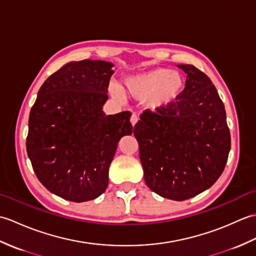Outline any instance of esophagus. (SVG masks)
Listing matches in <instances>:
<instances>
[{"mask_svg":"<svg viewBox=\"0 0 256 256\" xmlns=\"http://www.w3.org/2000/svg\"><path fill=\"white\" fill-rule=\"evenodd\" d=\"M138 114H135V113H133V116H131V123H132V125L134 126L135 124L138 123Z\"/></svg>","mask_w":256,"mask_h":256,"instance_id":"obj_1","label":"esophagus"}]
</instances>
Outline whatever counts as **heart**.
Returning <instances> with one entry per match:
<instances>
[{"mask_svg":"<svg viewBox=\"0 0 256 256\" xmlns=\"http://www.w3.org/2000/svg\"><path fill=\"white\" fill-rule=\"evenodd\" d=\"M126 86L135 96L140 99L150 96L152 106H162L170 104L180 94L184 88V80L180 74L176 72L156 68L128 78ZM110 92L116 99L122 96L121 91L116 86H110Z\"/></svg>","mask_w":256,"mask_h":256,"instance_id":"obj_1","label":"heart"}]
</instances>
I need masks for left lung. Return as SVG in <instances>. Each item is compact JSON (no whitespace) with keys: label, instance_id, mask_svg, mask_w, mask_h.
<instances>
[{"label":"left lung","instance_id":"obj_1","mask_svg":"<svg viewBox=\"0 0 256 256\" xmlns=\"http://www.w3.org/2000/svg\"><path fill=\"white\" fill-rule=\"evenodd\" d=\"M175 102L140 114L133 133L145 182L162 197L182 201L210 188L231 148L224 104L210 78L192 64Z\"/></svg>","mask_w":256,"mask_h":256}]
</instances>
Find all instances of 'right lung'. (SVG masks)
I'll use <instances>...</instances> for the list:
<instances>
[{"instance_id":"right-lung-1","label":"right lung","mask_w":256,"mask_h":256,"mask_svg":"<svg viewBox=\"0 0 256 256\" xmlns=\"http://www.w3.org/2000/svg\"><path fill=\"white\" fill-rule=\"evenodd\" d=\"M111 62H68L46 79L30 108L26 150L50 192L74 202L106 192L120 138L132 134L128 111L106 116Z\"/></svg>"}]
</instances>
